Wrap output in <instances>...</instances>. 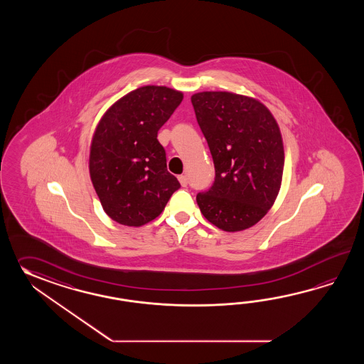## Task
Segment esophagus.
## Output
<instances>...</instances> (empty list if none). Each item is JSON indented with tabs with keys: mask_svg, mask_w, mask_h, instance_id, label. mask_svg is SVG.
Returning <instances> with one entry per match:
<instances>
[{
	"mask_svg": "<svg viewBox=\"0 0 364 364\" xmlns=\"http://www.w3.org/2000/svg\"><path fill=\"white\" fill-rule=\"evenodd\" d=\"M178 179L179 183L183 186V187H186V186H187V183H188V179H187V177H186V176H179Z\"/></svg>",
	"mask_w": 364,
	"mask_h": 364,
	"instance_id": "34e87169",
	"label": "esophagus"
}]
</instances>
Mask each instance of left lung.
I'll list each match as a JSON object with an SVG mask.
<instances>
[{"instance_id": "1", "label": "left lung", "mask_w": 364, "mask_h": 364, "mask_svg": "<svg viewBox=\"0 0 364 364\" xmlns=\"http://www.w3.org/2000/svg\"><path fill=\"white\" fill-rule=\"evenodd\" d=\"M191 102L216 173L196 195L198 205L218 229H248L279 195L285 161L279 124L260 101L237 93H195Z\"/></svg>"}]
</instances>
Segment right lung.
Segmentation results:
<instances>
[{"mask_svg": "<svg viewBox=\"0 0 364 364\" xmlns=\"http://www.w3.org/2000/svg\"><path fill=\"white\" fill-rule=\"evenodd\" d=\"M183 93L144 85L114 102L93 134L90 176L101 205L112 220L141 226L155 220L181 185L166 169L157 132Z\"/></svg>", "mask_w": 364, "mask_h": 364, "instance_id": "1", "label": "right lung"}]
</instances>
